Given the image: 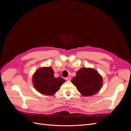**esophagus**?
I'll return each mask as SVG.
<instances>
[{
    "label": "esophagus",
    "instance_id": "obj_1",
    "mask_svg": "<svg viewBox=\"0 0 131 131\" xmlns=\"http://www.w3.org/2000/svg\"><path fill=\"white\" fill-rule=\"evenodd\" d=\"M66 80L67 81H70L71 78H70V77H67V78H66Z\"/></svg>",
    "mask_w": 131,
    "mask_h": 131
}]
</instances>
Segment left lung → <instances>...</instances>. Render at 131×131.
Here are the masks:
<instances>
[{
	"label": "left lung",
	"mask_w": 131,
	"mask_h": 131,
	"mask_svg": "<svg viewBox=\"0 0 131 131\" xmlns=\"http://www.w3.org/2000/svg\"><path fill=\"white\" fill-rule=\"evenodd\" d=\"M83 96H93L100 91L103 81L101 75L92 68H81L77 72L76 76L72 81Z\"/></svg>",
	"instance_id": "1"
}]
</instances>
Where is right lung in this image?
Returning <instances> with one entry per match:
<instances>
[{
	"label": "right lung",
	"instance_id": "1",
	"mask_svg": "<svg viewBox=\"0 0 131 131\" xmlns=\"http://www.w3.org/2000/svg\"><path fill=\"white\" fill-rule=\"evenodd\" d=\"M66 80L61 77L55 78L54 71L50 67H43L37 69L32 77L34 88L42 94L53 96L60 89Z\"/></svg>",
	"mask_w": 131,
	"mask_h": 131
}]
</instances>
